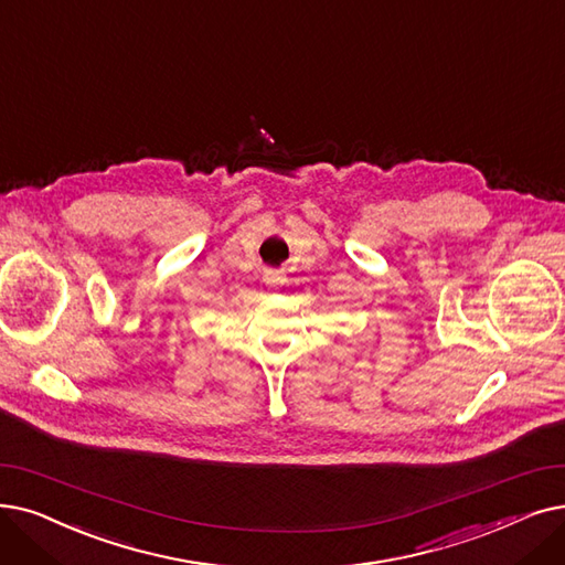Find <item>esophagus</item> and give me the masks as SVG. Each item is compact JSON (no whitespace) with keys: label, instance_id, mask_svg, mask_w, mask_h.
<instances>
[{"label":"esophagus","instance_id":"obj_1","mask_svg":"<svg viewBox=\"0 0 565 565\" xmlns=\"http://www.w3.org/2000/svg\"><path fill=\"white\" fill-rule=\"evenodd\" d=\"M263 281H265L267 286H279V284H281V277H279L277 273H273V269H267V273L263 275Z\"/></svg>","mask_w":565,"mask_h":565}]
</instances>
